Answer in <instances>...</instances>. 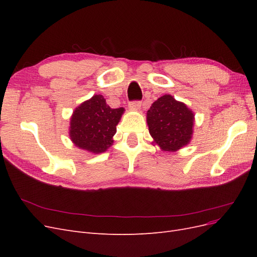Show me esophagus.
I'll return each mask as SVG.
<instances>
[{
    "mask_svg": "<svg viewBox=\"0 0 257 257\" xmlns=\"http://www.w3.org/2000/svg\"><path fill=\"white\" fill-rule=\"evenodd\" d=\"M141 106H142V103L138 102V100H135V102H131L128 104L130 109H133V110H138L139 108H141Z\"/></svg>",
    "mask_w": 257,
    "mask_h": 257,
    "instance_id": "obj_1",
    "label": "esophagus"
}]
</instances>
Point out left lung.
Here are the masks:
<instances>
[{
  "instance_id": "obj_1",
  "label": "left lung",
  "mask_w": 257,
  "mask_h": 257,
  "mask_svg": "<svg viewBox=\"0 0 257 257\" xmlns=\"http://www.w3.org/2000/svg\"><path fill=\"white\" fill-rule=\"evenodd\" d=\"M194 121L192 109L169 94L158 98L147 112L152 144L164 152H176L191 143Z\"/></svg>"
}]
</instances>
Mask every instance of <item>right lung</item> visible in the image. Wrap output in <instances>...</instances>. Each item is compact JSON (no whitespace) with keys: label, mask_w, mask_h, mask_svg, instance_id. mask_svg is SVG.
<instances>
[{"label":"right lung","mask_w":257,"mask_h":257,"mask_svg":"<svg viewBox=\"0 0 257 257\" xmlns=\"http://www.w3.org/2000/svg\"><path fill=\"white\" fill-rule=\"evenodd\" d=\"M124 110L123 107L110 108L103 95L94 94L75 108L69 121V138L77 148L90 153L107 151Z\"/></svg>","instance_id":"right-lung-1"}]
</instances>
